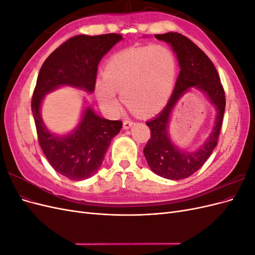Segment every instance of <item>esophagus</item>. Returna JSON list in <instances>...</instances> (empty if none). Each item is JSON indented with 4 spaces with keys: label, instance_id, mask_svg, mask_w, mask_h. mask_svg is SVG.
Masks as SVG:
<instances>
[{
    "label": "esophagus",
    "instance_id": "obj_1",
    "mask_svg": "<svg viewBox=\"0 0 255 255\" xmlns=\"http://www.w3.org/2000/svg\"><path fill=\"white\" fill-rule=\"evenodd\" d=\"M134 125H135L134 121H130V120H125V121H123V128H125L126 129L130 128Z\"/></svg>",
    "mask_w": 255,
    "mask_h": 255
}]
</instances>
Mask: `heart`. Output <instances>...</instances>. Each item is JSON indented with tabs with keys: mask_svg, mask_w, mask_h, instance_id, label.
<instances>
[{
	"mask_svg": "<svg viewBox=\"0 0 255 255\" xmlns=\"http://www.w3.org/2000/svg\"><path fill=\"white\" fill-rule=\"evenodd\" d=\"M176 63L172 51L161 44L127 49L113 55L97 80L96 91L106 110L117 112L123 102L136 113L158 112L170 97Z\"/></svg>",
	"mask_w": 255,
	"mask_h": 255,
	"instance_id": "1",
	"label": "heart"
}]
</instances>
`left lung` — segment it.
Masks as SVG:
<instances>
[{
  "label": "left lung",
  "mask_w": 255,
  "mask_h": 255,
  "mask_svg": "<svg viewBox=\"0 0 255 255\" xmlns=\"http://www.w3.org/2000/svg\"><path fill=\"white\" fill-rule=\"evenodd\" d=\"M155 38L171 45L181 70L165 109L155 118L145 122L150 128L151 138L146 142L143 153L154 173L165 179L177 181L186 179L199 170L217 145L225 115L226 96L214 64L198 45L187 37L173 32L155 35ZM191 87L204 92L215 106L218 116L212 132L205 143L199 149L187 152L181 150L172 142L167 128L176 103Z\"/></svg>",
  "instance_id": "left-lung-1"
}]
</instances>
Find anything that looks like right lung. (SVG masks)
I'll list each match as a JSON object with an SVG mask.
<instances>
[{
    "label": "right lung",
    "instance_id": "add662e5",
    "mask_svg": "<svg viewBox=\"0 0 255 255\" xmlns=\"http://www.w3.org/2000/svg\"><path fill=\"white\" fill-rule=\"evenodd\" d=\"M120 40L122 36L119 34L74 36L50 54L38 74L32 98L38 141L50 165L70 180H86L99 170L112 139L120 132L122 122L100 117L88 106L73 132L55 135L42 121V100L60 86H72L92 94L99 63Z\"/></svg>",
    "mask_w": 255,
    "mask_h": 255
}]
</instances>
